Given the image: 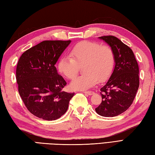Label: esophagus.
<instances>
[{"label":"esophagus","mask_w":155,"mask_h":155,"mask_svg":"<svg viewBox=\"0 0 155 155\" xmlns=\"http://www.w3.org/2000/svg\"><path fill=\"white\" fill-rule=\"evenodd\" d=\"M83 92L84 94H87V95H89V96H91V95H92V94H94L93 91H83Z\"/></svg>","instance_id":"1"}]
</instances>
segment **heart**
Here are the masks:
<instances>
[{
    "instance_id": "1",
    "label": "heart",
    "mask_w": 155,
    "mask_h": 155,
    "mask_svg": "<svg viewBox=\"0 0 155 155\" xmlns=\"http://www.w3.org/2000/svg\"><path fill=\"white\" fill-rule=\"evenodd\" d=\"M71 58L62 56L58 64L60 74L73 79L82 66L84 74L71 81L70 87L74 90H85L93 87L97 81H104L112 74L115 64V55L108 45L85 41L76 44L70 51Z\"/></svg>"
}]
</instances>
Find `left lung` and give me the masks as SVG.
Listing matches in <instances>:
<instances>
[{"instance_id":"obj_1","label":"left lung","mask_w":155,"mask_h":155,"mask_svg":"<svg viewBox=\"0 0 155 155\" xmlns=\"http://www.w3.org/2000/svg\"><path fill=\"white\" fill-rule=\"evenodd\" d=\"M115 55V67L106 84L101 88L102 101L95 109L99 115L114 117L131 106L139 87V68L132 49L114 36H102Z\"/></svg>"}]
</instances>
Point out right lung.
<instances>
[{"label":"right lung","instance_id":"obj_1","mask_svg":"<svg viewBox=\"0 0 155 155\" xmlns=\"http://www.w3.org/2000/svg\"><path fill=\"white\" fill-rule=\"evenodd\" d=\"M71 41H44L25 51L18 60L16 79L28 110L46 120H55L68 110L74 93L62 91L66 81L55 65Z\"/></svg>","mask_w":155,"mask_h":155}]
</instances>
